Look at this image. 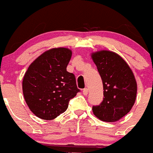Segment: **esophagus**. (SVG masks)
<instances>
[{"label": "esophagus", "mask_w": 153, "mask_h": 153, "mask_svg": "<svg viewBox=\"0 0 153 153\" xmlns=\"http://www.w3.org/2000/svg\"><path fill=\"white\" fill-rule=\"evenodd\" d=\"M88 92H89V91H88V89H87V88H84V89L83 90V94L84 95L88 94Z\"/></svg>", "instance_id": "obj_1"}]
</instances>
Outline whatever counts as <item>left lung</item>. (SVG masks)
<instances>
[{"instance_id": "obj_1", "label": "left lung", "mask_w": 153, "mask_h": 153, "mask_svg": "<svg viewBox=\"0 0 153 153\" xmlns=\"http://www.w3.org/2000/svg\"><path fill=\"white\" fill-rule=\"evenodd\" d=\"M102 79L104 100L98 106H93L97 118L114 122L131 111L135 102L137 83L132 70L116 53L100 50L91 53Z\"/></svg>"}]
</instances>
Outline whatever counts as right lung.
Instances as JSON below:
<instances>
[{
    "label": "right lung",
    "mask_w": 153,
    "mask_h": 153,
    "mask_svg": "<svg viewBox=\"0 0 153 153\" xmlns=\"http://www.w3.org/2000/svg\"><path fill=\"white\" fill-rule=\"evenodd\" d=\"M72 51L59 47L45 51L28 66L23 77L25 102L36 116L53 120L67 109L79 90L75 76L66 71Z\"/></svg>",
    "instance_id": "add662e5"
}]
</instances>
